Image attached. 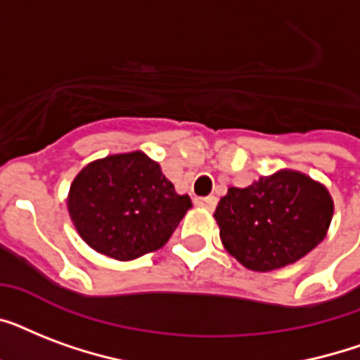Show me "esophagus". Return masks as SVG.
Listing matches in <instances>:
<instances>
[{"mask_svg":"<svg viewBox=\"0 0 360 360\" xmlns=\"http://www.w3.org/2000/svg\"><path fill=\"white\" fill-rule=\"evenodd\" d=\"M198 207L207 209V211H213L217 207V198L214 196H207V198H196V202H194Z\"/></svg>","mask_w":360,"mask_h":360,"instance_id":"1","label":"esophagus"}]
</instances>
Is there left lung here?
Instances as JSON below:
<instances>
[{
  "mask_svg": "<svg viewBox=\"0 0 360 360\" xmlns=\"http://www.w3.org/2000/svg\"><path fill=\"white\" fill-rule=\"evenodd\" d=\"M335 213L327 186L297 169L230 186L214 220L220 240L243 267L267 273L304 257L325 239Z\"/></svg>",
  "mask_w": 360,
  "mask_h": 360,
  "instance_id": "obj_1",
  "label": "left lung"
}]
</instances>
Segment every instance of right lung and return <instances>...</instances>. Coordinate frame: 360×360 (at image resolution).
Here are the masks:
<instances>
[{
    "label": "right lung",
    "mask_w": 360,
    "mask_h": 360,
    "mask_svg": "<svg viewBox=\"0 0 360 360\" xmlns=\"http://www.w3.org/2000/svg\"><path fill=\"white\" fill-rule=\"evenodd\" d=\"M191 207V198L177 194L160 164L143 151L93 160L76 175L67 196L78 236L117 262L162 248Z\"/></svg>",
    "instance_id": "add662e5"
}]
</instances>
